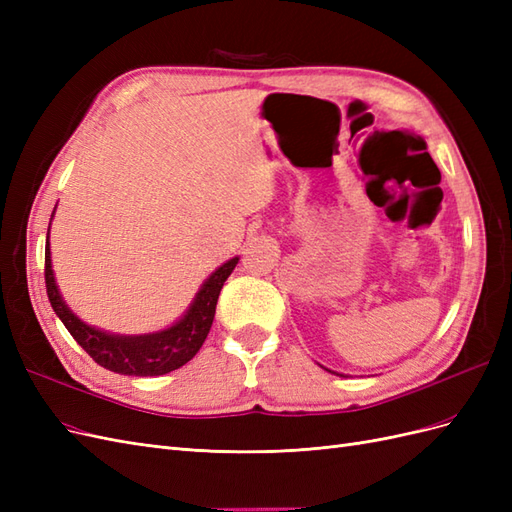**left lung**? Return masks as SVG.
<instances>
[{
	"label": "left lung",
	"instance_id": "left-lung-1",
	"mask_svg": "<svg viewBox=\"0 0 512 512\" xmlns=\"http://www.w3.org/2000/svg\"><path fill=\"white\" fill-rule=\"evenodd\" d=\"M324 369H327V367H324ZM327 371H331V369H327ZM331 374H337V371H331ZM337 376H344V374H337Z\"/></svg>",
	"mask_w": 512,
	"mask_h": 512
}]
</instances>
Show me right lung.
<instances>
[{
  "instance_id": "1",
  "label": "right lung",
  "mask_w": 512,
  "mask_h": 512,
  "mask_svg": "<svg viewBox=\"0 0 512 512\" xmlns=\"http://www.w3.org/2000/svg\"><path fill=\"white\" fill-rule=\"evenodd\" d=\"M49 235L51 226L46 230L44 250V280L51 307L55 309L59 320L64 322V327L70 331V335L76 339V344H79L91 359L104 369L123 376H164L168 371H175L190 359H194V354L205 344V339L209 335L220 290L239 262V256H235L215 269L203 282V286L198 288L190 307L185 309L183 316L170 324V327L141 335H121L91 327V324L83 322L66 305L55 282Z\"/></svg>"
}]
</instances>
